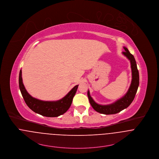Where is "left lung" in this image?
<instances>
[{
	"label": "left lung",
	"mask_w": 159,
	"mask_h": 159,
	"mask_svg": "<svg viewBox=\"0 0 159 159\" xmlns=\"http://www.w3.org/2000/svg\"><path fill=\"white\" fill-rule=\"evenodd\" d=\"M123 48L125 52H123L122 53L130 61V67L132 70V81L130 87L125 95L114 103L107 105H101L97 104L91 97L89 90H88L87 96L90 104L93 109L99 113L106 115H111L120 112L123 109L127 108L130 105L134 100L137 93L139 86V73L137 69L136 61L134 56L129 52L128 49L125 47Z\"/></svg>",
	"instance_id": "obj_1"
}]
</instances>
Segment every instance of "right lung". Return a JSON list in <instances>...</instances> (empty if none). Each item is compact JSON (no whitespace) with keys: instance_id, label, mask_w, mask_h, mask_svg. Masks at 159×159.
<instances>
[{"instance_id":"1","label":"right lung","mask_w":159,"mask_h":159,"mask_svg":"<svg viewBox=\"0 0 159 159\" xmlns=\"http://www.w3.org/2000/svg\"><path fill=\"white\" fill-rule=\"evenodd\" d=\"M19 89L24 100L33 112L48 117H56L62 115L70 107L73 98L76 92L78 85H76L62 99L58 101H42L32 97L26 90L22 82V70L19 76Z\"/></svg>"}]
</instances>
